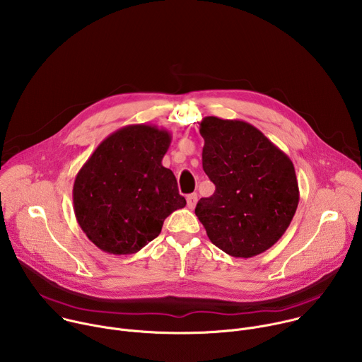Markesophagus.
I'll return each instance as SVG.
<instances>
[{"label": "esophagus", "instance_id": "obj_1", "mask_svg": "<svg viewBox=\"0 0 362 362\" xmlns=\"http://www.w3.org/2000/svg\"><path fill=\"white\" fill-rule=\"evenodd\" d=\"M186 200H187L189 209H193L194 206H196V203H197V194H196V193H192V194H189V196L186 197Z\"/></svg>", "mask_w": 362, "mask_h": 362}]
</instances>
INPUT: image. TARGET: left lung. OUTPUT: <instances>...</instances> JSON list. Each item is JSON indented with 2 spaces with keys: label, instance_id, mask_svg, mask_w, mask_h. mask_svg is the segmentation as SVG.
<instances>
[{
  "label": "left lung",
  "instance_id": "8db88e82",
  "mask_svg": "<svg viewBox=\"0 0 362 362\" xmlns=\"http://www.w3.org/2000/svg\"><path fill=\"white\" fill-rule=\"evenodd\" d=\"M202 163L215 193L194 214L211 242L233 257H252L274 246L299 202L293 165L261 130L215 116L200 123Z\"/></svg>",
  "mask_w": 362,
  "mask_h": 362
}]
</instances>
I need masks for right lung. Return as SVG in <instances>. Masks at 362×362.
I'll return each mask as SVG.
<instances>
[{"label":"right lung","mask_w":362,"mask_h":362,"mask_svg":"<svg viewBox=\"0 0 362 362\" xmlns=\"http://www.w3.org/2000/svg\"><path fill=\"white\" fill-rule=\"evenodd\" d=\"M170 141L165 129L130 124L103 140L83 165L73 186L74 214L98 249L136 253L185 208L173 172L162 165Z\"/></svg>","instance_id":"1"}]
</instances>
